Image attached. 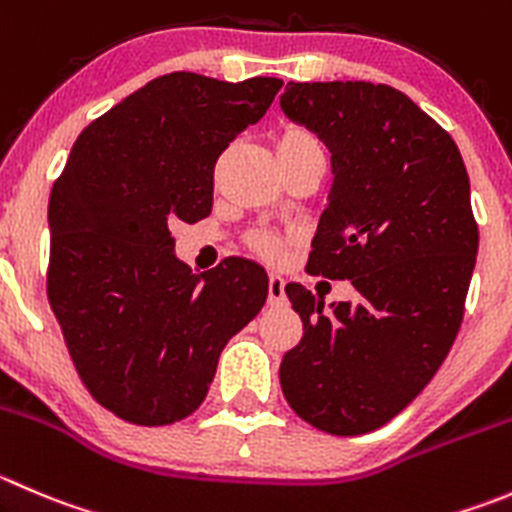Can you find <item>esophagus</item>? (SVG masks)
Listing matches in <instances>:
<instances>
[{
	"label": "esophagus",
	"instance_id": "esophagus-1",
	"mask_svg": "<svg viewBox=\"0 0 512 512\" xmlns=\"http://www.w3.org/2000/svg\"><path fill=\"white\" fill-rule=\"evenodd\" d=\"M267 302H270L272 307H282V305H287V295H285V277H282V275H275V272H272V275H270V285H267Z\"/></svg>",
	"mask_w": 512,
	"mask_h": 512
}]
</instances>
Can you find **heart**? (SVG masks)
Masks as SVG:
<instances>
[{
    "instance_id": "obj_1",
    "label": "heart",
    "mask_w": 512,
    "mask_h": 512,
    "mask_svg": "<svg viewBox=\"0 0 512 512\" xmlns=\"http://www.w3.org/2000/svg\"><path fill=\"white\" fill-rule=\"evenodd\" d=\"M277 157H302L310 155V152H322L320 140L312 135L310 130L300 127V124H290L285 130L277 135L275 140ZM297 237L290 235V232H255L250 240L252 250L257 252L265 260L277 262L285 257V252L295 245Z\"/></svg>"
}]
</instances>
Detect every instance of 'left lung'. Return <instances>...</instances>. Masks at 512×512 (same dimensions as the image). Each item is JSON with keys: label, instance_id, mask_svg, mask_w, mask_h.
I'll list each match as a JSON object with an SVG mask.
<instances>
[{"label": "left lung", "instance_id": "1", "mask_svg": "<svg viewBox=\"0 0 512 512\" xmlns=\"http://www.w3.org/2000/svg\"><path fill=\"white\" fill-rule=\"evenodd\" d=\"M332 152L310 275L350 280L357 305L285 287L302 340L285 352L290 408L330 435H362L408 408L460 330L478 255L470 180L453 137L408 94L372 82H287L280 99Z\"/></svg>", "mask_w": 512, "mask_h": 512}]
</instances>
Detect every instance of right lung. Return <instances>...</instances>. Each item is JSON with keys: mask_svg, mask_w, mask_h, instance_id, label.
Masks as SVG:
<instances>
[{"mask_svg": "<svg viewBox=\"0 0 512 512\" xmlns=\"http://www.w3.org/2000/svg\"><path fill=\"white\" fill-rule=\"evenodd\" d=\"M282 79H152L84 127L49 195L47 297L84 388L135 425L195 413L222 347L267 300L240 257L195 275L170 222L212 212L215 165Z\"/></svg>", "mask_w": 512, "mask_h": 512, "instance_id": "right-lung-1", "label": "right lung"}]
</instances>
